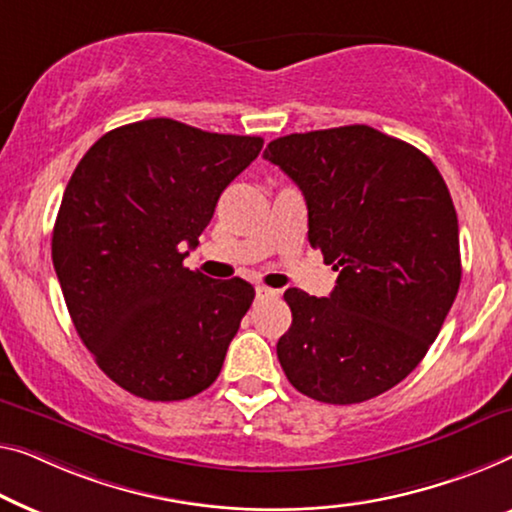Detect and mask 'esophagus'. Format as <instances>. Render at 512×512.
I'll return each instance as SVG.
<instances>
[{
  "label": "esophagus",
  "instance_id": "1",
  "mask_svg": "<svg viewBox=\"0 0 512 512\" xmlns=\"http://www.w3.org/2000/svg\"><path fill=\"white\" fill-rule=\"evenodd\" d=\"M255 296H257V301H264V299H273V296H278V289H271V287L257 285V287H255Z\"/></svg>",
  "mask_w": 512,
  "mask_h": 512
}]
</instances>
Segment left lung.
Listing matches in <instances>:
<instances>
[{"label": "left lung", "mask_w": 512, "mask_h": 512, "mask_svg": "<svg viewBox=\"0 0 512 512\" xmlns=\"http://www.w3.org/2000/svg\"><path fill=\"white\" fill-rule=\"evenodd\" d=\"M264 158L301 188L310 246L340 271L329 299L287 289L278 361L326 404L377 398L423 361L460 289V232L423 151L354 124L273 140Z\"/></svg>", "instance_id": "left-lung-1"}]
</instances>
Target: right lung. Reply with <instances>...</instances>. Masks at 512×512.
Segmentation results:
<instances>
[{
    "mask_svg": "<svg viewBox=\"0 0 512 512\" xmlns=\"http://www.w3.org/2000/svg\"><path fill=\"white\" fill-rule=\"evenodd\" d=\"M262 144L144 119L105 133L68 181L52 264L80 340L137 398L186 400L220 375L255 289L190 271L183 257Z\"/></svg>",
    "mask_w": 512,
    "mask_h": 512,
    "instance_id": "obj_1",
    "label": "right lung"
}]
</instances>
